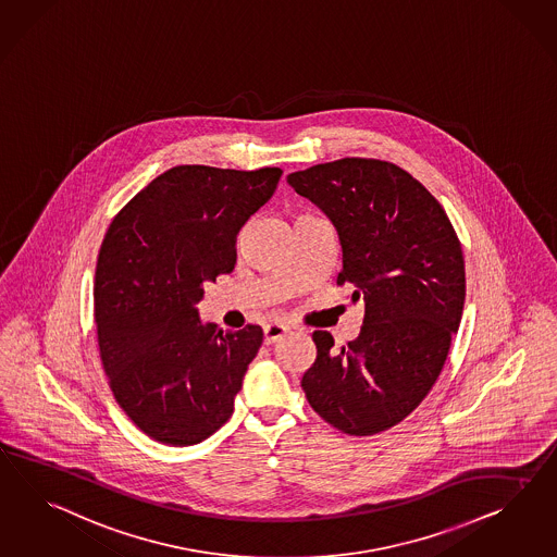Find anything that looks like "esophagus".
Returning <instances> with one entry per match:
<instances>
[{"label": "esophagus", "instance_id": "obj_1", "mask_svg": "<svg viewBox=\"0 0 557 557\" xmlns=\"http://www.w3.org/2000/svg\"><path fill=\"white\" fill-rule=\"evenodd\" d=\"M289 331L286 324H280V322H273V324H268L265 329H263V334H265V343L268 345H273L275 341H280L286 332Z\"/></svg>", "mask_w": 557, "mask_h": 557}]
</instances>
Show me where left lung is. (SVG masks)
I'll return each instance as SVG.
<instances>
[{"label":"left lung","mask_w":557,"mask_h":557,"mask_svg":"<svg viewBox=\"0 0 557 557\" xmlns=\"http://www.w3.org/2000/svg\"><path fill=\"white\" fill-rule=\"evenodd\" d=\"M332 221L343 247L336 284L364 300L361 334L334 350L312 334L301 376L308 404L348 436L385 432L434 387L458 332L467 273L460 240L434 196L399 165L343 158L287 176Z\"/></svg>","instance_id":"1"}]
</instances>
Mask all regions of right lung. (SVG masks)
<instances>
[{
	"mask_svg": "<svg viewBox=\"0 0 557 557\" xmlns=\"http://www.w3.org/2000/svg\"><path fill=\"white\" fill-rule=\"evenodd\" d=\"M280 178V168L176 165L107 228L92 287L101 362L121 409L156 442L193 446L233 413L263 331L205 324L196 304L233 271L240 226Z\"/></svg>",
	"mask_w": 557,
	"mask_h": 557,
	"instance_id": "obj_1",
	"label": "right lung"
}]
</instances>
